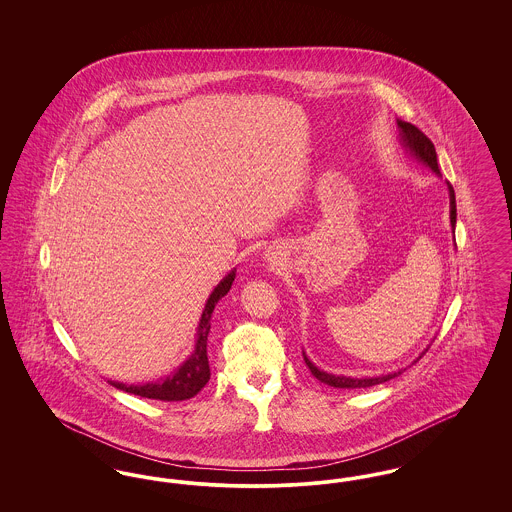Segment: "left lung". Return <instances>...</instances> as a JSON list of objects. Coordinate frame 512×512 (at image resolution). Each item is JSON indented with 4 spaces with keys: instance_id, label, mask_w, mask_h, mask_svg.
<instances>
[{
    "instance_id": "8db88e82",
    "label": "left lung",
    "mask_w": 512,
    "mask_h": 512,
    "mask_svg": "<svg viewBox=\"0 0 512 512\" xmlns=\"http://www.w3.org/2000/svg\"><path fill=\"white\" fill-rule=\"evenodd\" d=\"M397 130H399V142L401 146L405 147V151L414 157L418 163L426 165L432 172H436L439 176L438 167V155H436V147L430 142V138L420 132L414 124L411 122L399 121L397 119ZM447 190H449V219H451V228L455 232V224H457V203H455V190L453 186L447 182ZM424 355V353H422ZM420 355V357H422ZM418 357V359H420ZM303 359L309 366L311 374L317 378L318 382L322 384H328L332 388H343V390H355V388H370V386H376V384H384L391 378L399 376L403 370H397V372H390V374H380V376H368V378H351V376H336V374H330V372H324L320 370L305 353H303ZM416 359V361H418ZM414 361V363H416Z\"/></svg>"
}]
</instances>
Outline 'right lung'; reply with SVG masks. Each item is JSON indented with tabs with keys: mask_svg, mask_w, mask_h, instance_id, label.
<instances>
[{
	"mask_svg": "<svg viewBox=\"0 0 512 512\" xmlns=\"http://www.w3.org/2000/svg\"><path fill=\"white\" fill-rule=\"evenodd\" d=\"M234 278H236V268L230 270L209 295L205 309L199 318L194 351L174 372L157 382H147L142 386H134V384L128 386V384L115 382V380H107V382L111 386H115L117 390L134 393V395H140L146 399H159V401H184V399H190L197 395L211 378V368H209V359H207V336L211 330V315L215 311V305L226 293L230 292Z\"/></svg>",
	"mask_w": 512,
	"mask_h": 512,
	"instance_id": "add662e5",
	"label": "right lung"
}]
</instances>
